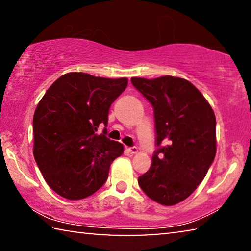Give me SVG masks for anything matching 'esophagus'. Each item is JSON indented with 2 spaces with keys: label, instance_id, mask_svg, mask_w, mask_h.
<instances>
[{
  "label": "esophagus",
  "instance_id": "obj_1",
  "mask_svg": "<svg viewBox=\"0 0 251 251\" xmlns=\"http://www.w3.org/2000/svg\"><path fill=\"white\" fill-rule=\"evenodd\" d=\"M127 151H128L129 153H132V154H135V153L138 152V149L136 147H129V148H127Z\"/></svg>",
  "mask_w": 251,
  "mask_h": 251
}]
</instances>
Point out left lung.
Returning <instances> with one entry per match:
<instances>
[{
  "mask_svg": "<svg viewBox=\"0 0 251 251\" xmlns=\"http://www.w3.org/2000/svg\"><path fill=\"white\" fill-rule=\"evenodd\" d=\"M152 104L155 151L138 185L156 203L175 205L203 181L216 153V121L203 95L185 78H130Z\"/></svg>",
  "mask_w": 251,
  "mask_h": 251,
  "instance_id": "8db88e82",
  "label": "left lung"
}]
</instances>
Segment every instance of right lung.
<instances>
[{"mask_svg":"<svg viewBox=\"0 0 251 251\" xmlns=\"http://www.w3.org/2000/svg\"><path fill=\"white\" fill-rule=\"evenodd\" d=\"M127 82L125 77L67 73L40 100L32 122L33 156L59 196L82 200L106 182L111 162L124 151L123 144L106 136L108 115Z\"/></svg>","mask_w":251,"mask_h":251,"instance_id":"right-lung-1","label":"right lung"}]
</instances>
